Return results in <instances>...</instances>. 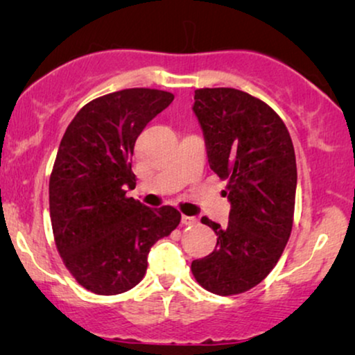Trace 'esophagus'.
I'll list each match as a JSON object with an SVG mask.
<instances>
[{
    "label": "esophagus",
    "instance_id": "1",
    "mask_svg": "<svg viewBox=\"0 0 355 355\" xmlns=\"http://www.w3.org/2000/svg\"><path fill=\"white\" fill-rule=\"evenodd\" d=\"M181 221H182L184 226H193V225H197L198 220H197L196 216H186V215H182Z\"/></svg>",
    "mask_w": 355,
    "mask_h": 355
}]
</instances>
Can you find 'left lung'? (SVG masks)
Masks as SVG:
<instances>
[{
	"mask_svg": "<svg viewBox=\"0 0 355 355\" xmlns=\"http://www.w3.org/2000/svg\"><path fill=\"white\" fill-rule=\"evenodd\" d=\"M196 113L210 168L227 181V226L202 218L218 236L192 275L218 295L245 293L278 263L293 230L297 168L283 119L263 101L236 89H198Z\"/></svg>",
	"mask_w": 355,
	"mask_h": 355,
	"instance_id": "left-lung-1",
	"label": "left lung"
}]
</instances>
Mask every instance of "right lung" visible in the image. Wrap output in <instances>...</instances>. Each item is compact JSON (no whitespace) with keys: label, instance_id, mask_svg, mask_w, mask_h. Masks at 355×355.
<instances>
[{"label":"right lung","instance_id":"obj_1","mask_svg":"<svg viewBox=\"0 0 355 355\" xmlns=\"http://www.w3.org/2000/svg\"><path fill=\"white\" fill-rule=\"evenodd\" d=\"M173 100L155 89L113 92L87 103L62 135L50 178L53 234L66 268L92 293L137 286L152 245L181 221L176 208L125 197L135 187V140Z\"/></svg>","mask_w":355,"mask_h":355}]
</instances>
